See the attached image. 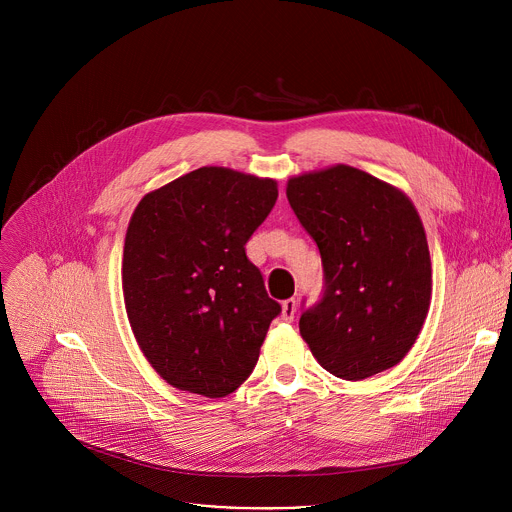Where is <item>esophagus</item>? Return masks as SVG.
Listing matches in <instances>:
<instances>
[{
	"instance_id": "esophagus-1",
	"label": "esophagus",
	"mask_w": 512,
	"mask_h": 512,
	"mask_svg": "<svg viewBox=\"0 0 512 512\" xmlns=\"http://www.w3.org/2000/svg\"><path fill=\"white\" fill-rule=\"evenodd\" d=\"M296 308H298V302L296 298H289L281 304V320L283 322H294L296 318Z\"/></svg>"
}]
</instances>
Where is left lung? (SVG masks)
Returning <instances> with one entry per match:
<instances>
[{"label":"left lung","instance_id":"obj_1","mask_svg":"<svg viewBox=\"0 0 512 512\" xmlns=\"http://www.w3.org/2000/svg\"><path fill=\"white\" fill-rule=\"evenodd\" d=\"M285 192L324 267V294L300 318L312 354L346 381L395 367L431 300L429 249L413 202L344 164L289 178Z\"/></svg>","mask_w":512,"mask_h":512}]
</instances>
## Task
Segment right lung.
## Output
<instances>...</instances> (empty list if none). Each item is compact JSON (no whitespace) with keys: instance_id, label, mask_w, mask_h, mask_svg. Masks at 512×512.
<instances>
[{"instance_id":"add662e5","label":"right lung","mask_w":512,"mask_h":512,"mask_svg":"<svg viewBox=\"0 0 512 512\" xmlns=\"http://www.w3.org/2000/svg\"><path fill=\"white\" fill-rule=\"evenodd\" d=\"M277 200V182L204 166L137 204L123 247L131 330L172 387L210 399L253 373L271 300L245 245Z\"/></svg>"}]
</instances>
